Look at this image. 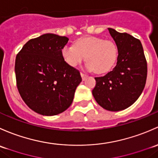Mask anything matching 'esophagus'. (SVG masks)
I'll return each instance as SVG.
<instances>
[{"mask_svg":"<svg viewBox=\"0 0 158 158\" xmlns=\"http://www.w3.org/2000/svg\"><path fill=\"white\" fill-rule=\"evenodd\" d=\"M81 77H82L83 81H85L86 78H87V75H86V74H83V73H81Z\"/></svg>","mask_w":158,"mask_h":158,"instance_id":"1","label":"esophagus"}]
</instances>
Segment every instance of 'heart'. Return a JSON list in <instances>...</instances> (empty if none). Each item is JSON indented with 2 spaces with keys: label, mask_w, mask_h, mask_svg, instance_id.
<instances>
[{
  "label": "heart",
  "mask_w": 158,
  "mask_h": 158,
  "mask_svg": "<svg viewBox=\"0 0 158 158\" xmlns=\"http://www.w3.org/2000/svg\"><path fill=\"white\" fill-rule=\"evenodd\" d=\"M61 55L71 67H76L85 57L87 69L103 74L108 72L114 66L118 51L116 45L112 41L89 35L76 40L74 46L63 47Z\"/></svg>",
  "instance_id": "heart-1"
}]
</instances>
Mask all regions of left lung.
Wrapping results in <instances>:
<instances>
[{"label": "left lung", "instance_id": "obj_1", "mask_svg": "<svg viewBox=\"0 0 158 158\" xmlns=\"http://www.w3.org/2000/svg\"><path fill=\"white\" fill-rule=\"evenodd\" d=\"M108 30L118 49L116 65L106 75L95 77L92 94L100 106L117 112L132 105L141 94L147 79V62L140 40L126 32Z\"/></svg>", "mask_w": 158, "mask_h": 158}]
</instances>
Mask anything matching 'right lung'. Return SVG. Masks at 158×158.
Returning a JSON list of instances; mask_svg holds the SVG:
<instances>
[{"label": "right lung", "instance_id": "add662e5", "mask_svg": "<svg viewBox=\"0 0 158 158\" xmlns=\"http://www.w3.org/2000/svg\"><path fill=\"white\" fill-rule=\"evenodd\" d=\"M69 39L46 33L29 40L16 57L17 86L32 110L52 116L71 105L81 82L77 69L63 59L61 49Z\"/></svg>", "mask_w": 158, "mask_h": 158}]
</instances>
